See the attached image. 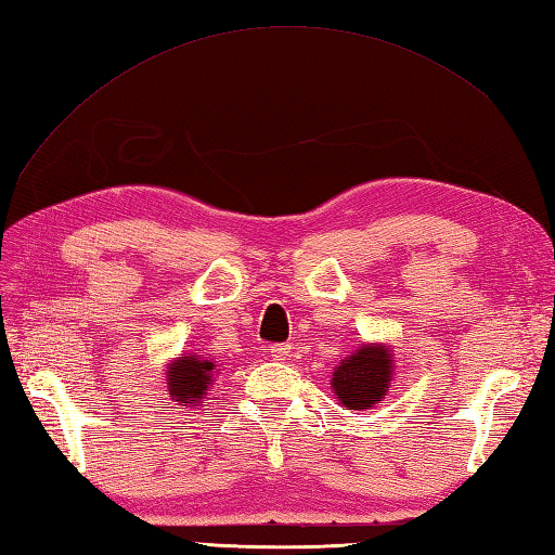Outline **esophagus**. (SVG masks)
<instances>
[{
	"label": "esophagus",
	"mask_w": 555,
	"mask_h": 555,
	"mask_svg": "<svg viewBox=\"0 0 555 555\" xmlns=\"http://www.w3.org/2000/svg\"><path fill=\"white\" fill-rule=\"evenodd\" d=\"M269 352H271V358H276V360H284L288 352H291V346H286V344H276V346H271L269 348Z\"/></svg>",
	"instance_id": "34e87169"
}]
</instances>
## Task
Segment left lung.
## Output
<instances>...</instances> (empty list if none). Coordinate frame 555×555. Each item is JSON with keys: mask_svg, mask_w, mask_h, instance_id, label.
<instances>
[{"mask_svg": "<svg viewBox=\"0 0 555 555\" xmlns=\"http://www.w3.org/2000/svg\"><path fill=\"white\" fill-rule=\"evenodd\" d=\"M393 379L391 348L382 344L360 346L340 360L334 370L332 388L340 405L348 410H370L388 393Z\"/></svg>", "mask_w": 555, "mask_h": 555, "instance_id": "left-lung-1", "label": "left lung"}]
</instances>
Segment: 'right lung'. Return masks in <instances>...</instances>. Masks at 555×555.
I'll return each instance as SVG.
<instances>
[{
	"label": "right lung",
	"mask_w": 555,
	"mask_h": 555,
	"mask_svg": "<svg viewBox=\"0 0 555 555\" xmlns=\"http://www.w3.org/2000/svg\"><path fill=\"white\" fill-rule=\"evenodd\" d=\"M217 364L211 360H205L195 356V352H185L183 358L169 362L167 367V384H169V396L176 403L185 405H197L203 403L207 396V388L215 379Z\"/></svg>",
	"instance_id": "1"
}]
</instances>
